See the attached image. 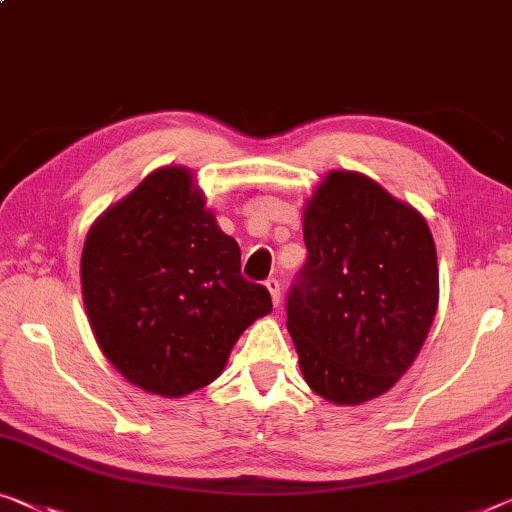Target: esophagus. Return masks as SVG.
<instances>
[{
  "instance_id": "esophagus-1",
  "label": "esophagus",
  "mask_w": 512,
  "mask_h": 512,
  "mask_svg": "<svg viewBox=\"0 0 512 512\" xmlns=\"http://www.w3.org/2000/svg\"><path fill=\"white\" fill-rule=\"evenodd\" d=\"M266 289L271 292L273 305H280V282L276 278H269V280H266Z\"/></svg>"
}]
</instances>
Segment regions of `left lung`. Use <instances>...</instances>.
I'll return each instance as SVG.
<instances>
[{"mask_svg":"<svg viewBox=\"0 0 512 512\" xmlns=\"http://www.w3.org/2000/svg\"><path fill=\"white\" fill-rule=\"evenodd\" d=\"M308 259L287 294L303 379L335 404L393 388L421 352L439 303L425 218L358 172H329L303 211Z\"/></svg>","mask_w":512,"mask_h":512,"instance_id":"8db88e82","label":"left lung"}]
</instances>
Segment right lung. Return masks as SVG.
<instances>
[{
    "label": "right lung",
    "mask_w": 512,
    "mask_h": 512,
    "mask_svg": "<svg viewBox=\"0 0 512 512\" xmlns=\"http://www.w3.org/2000/svg\"><path fill=\"white\" fill-rule=\"evenodd\" d=\"M186 167H160L91 225L82 301L105 358L144 391L181 398L223 372L239 335L273 310Z\"/></svg>",
    "instance_id": "1"
}]
</instances>
